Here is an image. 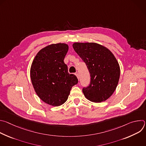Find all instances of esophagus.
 Masks as SVG:
<instances>
[{"label":"esophagus","instance_id":"34e87169","mask_svg":"<svg viewBox=\"0 0 146 146\" xmlns=\"http://www.w3.org/2000/svg\"><path fill=\"white\" fill-rule=\"evenodd\" d=\"M76 74V76H77V78H78V79H79V74H78V73H76V74Z\"/></svg>","mask_w":146,"mask_h":146}]
</instances>
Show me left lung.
<instances>
[{
    "mask_svg": "<svg viewBox=\"0 0 146 146\" xmlns=\"http://www.w3.org/2000/svg\"><path fill=\"white\" fill-rule=\"evenodd\" d=\"M73 47L90 73V85L82 88L84 96L95 103L105 101L113 94L119 81L120 69L116 58L107 48L95 43H74Z\"/></svg>",
    "mask_w": 146,
    "mask_h": 146,
    "instance_id": "8db88e82",
    "label": "left lung"
}]
</instances>
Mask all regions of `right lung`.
Wrapping results in <instances>:
<instances>
[{"label":"right lung","mask_w":146,"mask_h":146,"mask_svg":"<svg viewBox=\"0 0 146 146\" xmlns=\"http://www.w3.org/2000/svg\"><path fill=\"white\" fill-rule=\"evenodd\" d=\"M69 47L64 43L49 45L35 56L31 68L32 85L38 96L45 103L59 106L68 99L77 77L68 73L64 60Z\"/></svg>","instance_id":"right-lung-1"}]
</instances>
